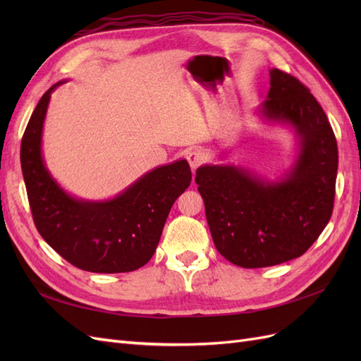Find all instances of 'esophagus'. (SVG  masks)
<instances>
[{
    "label": "esophagus",
    "mask_w": 361,
    "mask_h": 361,
    "mask_svg": "<svg viewBox=\"0 0 361 361\" xmlns=\"http://www.w3.org/2000/svg\"><path fill=\"white\" fill-rule=\"evenodd\" d=\"M187 159L190 162V166L192 170L197 169L199 166H202V164L204 162V155L202 154L200 150H191L187 154Z\"/></svg>",
    "instance_id": "esophagus-1"
}]
</instances>
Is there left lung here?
<instances>
[{"instance_id":"left-lung-1","label":"left lung","mask_w":361,"mask_h":361,"mask_svg":"<svg viewBox=\"0 0 361 361\" xmlns=\"http://www.w3.org/2000/svg\"><path fill=\"white\" fill-rule=\"evenodd\" d=\"M260 111L288 123L300 140L293 169L279 182L235 166H202L195 182L216 250L243 268L300 257L329 224L336 192L337 143L322 106L295 76L269 71Z\"/></svg>"}]
</instances>
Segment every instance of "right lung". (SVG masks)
Instances as JSON below:
<instances>
[{"label": "right lung", "instance_id": "add662e5", "mask_svg": "<svg viewBox=\"0 0 361 361\" xmlns=\"http://www.w3.org/2000/svg\"><path fill=\"white\" fill-rule=\"evenodd\" d=\"M54 84L40 97L20 143V167L32 220L42 238L73 267L116 274L135 271L154 256L173 203L190 187L185 159L146 173L117 197L78 200L52 179L42 157V130Z\"/></svg>", "mask_w": 361, "mask_h": 361}]
</instances>
